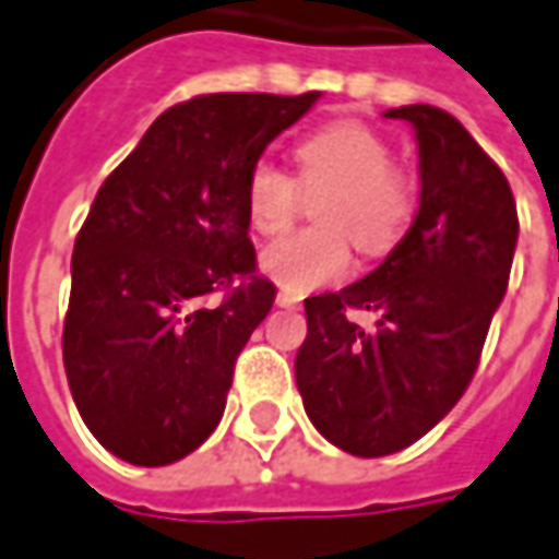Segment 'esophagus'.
I'll use <instances>...</instances> for the list:
<instances>
[{
	"label": "esophagus",
	"mask_w": 559,
	"mask_h": 559,
	"mask_svg": "<svg viewBox=\"0 0 559 559\" xmlns=\"http://www.w3.org/2000/svg\"><path fill=\"white\" fill-rule=\"evenodd\" d=\"M275 300H278V306H284V309H294V306H300V300H304V297H300V294H290V290H284V287H281Z\"/></svg>",
	"instance_id": "obj_1"
}]
</instances>
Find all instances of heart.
I'll use <instances>...</instances> for the list:
<instances>
[{"instance_id": "1", "label": "heart", "mask_w": 559, "mask_h": 559, "mask_svg": "<svg viewBox=\"0 0 559 559\" xmlns=\"http://www.w3.org/2000/svg\"><path fill=\"white\" fill-rule=\"evenodd\" d=\"M297 175L275 162H255L243 181V209L255 234L287 231L304 193H322L316 218L322 228L281 237L262 253V272L290 294H309L350 272V237L362 253L394 250L416 215V181L394 165L391 143L376 131L337 121L304 136L294 150Z\"/></svg>"}]
</instances>
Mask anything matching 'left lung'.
Masks as SVG:
<instances>
[{
    "label": "left lung",
    "mask_w": 559,
    "mask_h": 559,
    "mask_svg": "<svg viewBox=\"0 0 559 559\" xmlns=\"http://www.w3.org/2000/svg\"><path fill=\"white\" fill-rule=\"evenodd\" d=\"M419 140V212L388 259L337 294L306 300L297 388L334 448L388 456L419 441L469 388L507 294L516 200L495 158L444 109L401 106ZM350 308L376 311L372 332Z\"/></svg>",
    "instance_id": "8db88e82"
}]
</instances>
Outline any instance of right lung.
Segmentation results:
<instances>
[{
	"mask_svg": "<svg viewBox=\"0 0 559 559\" xmlns=\"http://www.w3.org/2000/svg\"><path fill=\"white\" fill-rule=\"evenodd\" d=\"M316 99L193 96L99 187L74 240L61 356L81 419L124 463L168 466L222 423L234 362L275 304L255 275L243 181Z\"/></svg>",
	"mask_w": 559,
	"mask_h": 559,
	"instance_id": "right-lung-1",
	"label": "right lung"
}]
</instances>
